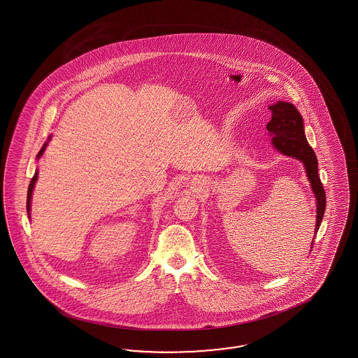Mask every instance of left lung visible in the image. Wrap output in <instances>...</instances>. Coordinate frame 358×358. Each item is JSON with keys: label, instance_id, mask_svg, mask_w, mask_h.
<instances>
[{"label": "left lung", "instance_id": "1", "mask_svg": "<svg viewBox=\"0 0 358 358\" xmlns=\"http://www.w3.org/2000/svg\"><path fill=\"white\" fill-rule=\"evenodd\" d=\"M269 108L271 110V120L266 124V130L273 136V145L283 155L295 157L304 164V169L314 190L317 205L315 226L316 234L324 217L325 192L317 174L316 155L304 135L303 118L293 103L285 101H278L275 105L269 106ZM313 244L314 241L311 243V247Z\"/></svg>", "mask_w": 358, "mask_h": 358}]
</instances>
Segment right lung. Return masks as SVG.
Instances as JSON below:
<instances>
[{
  "mask_svg": "<svg viewBox=\"0 0 358 358\" xmlns=\"http://www.w3.org/2000/svg\"><path fill=\"white\" fill-rule=\"evenodd\" d=\"M51 139V136L48 138V141ZM45 147H47V141L44 143L43 147H42V150L39 151V153H38V159L43 155L44 150H45ZM36 180H38V171L35 172V174H34L33 178H31V181H30V185H29V190H27V213H29V217H30V205H31V195H33V189L34 186H35V182H36Z\"/></svg>",
  "mask_w": 358,
  "mask_h": 358,
  "instance_id": "add662e5",
  "label": "right lung"
}]
</instances>
